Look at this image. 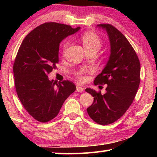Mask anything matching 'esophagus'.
Here are the masks:
<instances>
[{
  "label": "esophagus",
  "instance_id": "1",
  "mask_svg": "<svg viewBox=\"0 0 157 157\" xmlns=\"http://www.w3.org/2000/svg\"><path fill=\"white\" fill-rule=\"evenodd\" d=\"M76 91L77 92H83L84 88L80 86H76Z\"/></svg>",
  "mask_w": 157,
  "mask_h": 157
}]
</instances>
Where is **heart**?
<instances>
[{
  "label": "heart",
  "instance_id": "1",
  "mask_svg": "<svg viewBox=\"0 0 157 157\" xmlns=\"http://www.w3.org/2000/svg\"><path fill=\"white\" fill-rule=\"evenodd\" d=\"M82 41L84 49L86 52L95 51L97 52L98 50L100 49L102 45V41L100 37L97 35L96 34L93 33H87L84 34V35H82ZM68 45V43L67 41L65 42L64 44H63V52L67 48ZM89 71L85 70V69H81V70L77 71L75 76L79 82L82 83V82H85L88 80V76H87V73Z\"/></svg>",
  "mask_w": 157,
  "mask_h": 157
}]
</instances>
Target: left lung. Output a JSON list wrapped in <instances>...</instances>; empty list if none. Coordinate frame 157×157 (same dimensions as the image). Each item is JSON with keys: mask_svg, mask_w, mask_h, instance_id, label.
<instances>
[{"mask_svg": "<svg viewBox=\"0 0 157 157\" xmlns=\"http://www.w3.org/2000/svg\"><path fill=\"white\" fill-rule=\"evenodd\" d=\"M105 29L110 41L111 54L107 65L94 80V84H107L105 94L86 89L94 97L87 108L93 121L102 125L114 123L128 109L139 89L140 63L127 38L111 24H99Z\"/></svg>", "mask_w": 157, "mask_h": 157, "instance_id": "8db88e82", "label": "left lung"}]
</instances>
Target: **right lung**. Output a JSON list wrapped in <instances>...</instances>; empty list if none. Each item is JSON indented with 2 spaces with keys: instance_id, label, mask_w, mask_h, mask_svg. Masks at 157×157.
Here are the masks:
<instances>
[{
  "instance_id": "right-lung-1",
  "label": "right lung",
  "mask_w": 157,
  "mask_h": 157,
  "mask_svg": "<svg viewBox=\"0 0 157 157\" xmlns=\"http://www.w3.org/2000/svg\"><path fill=\"white\" fill-rule=\"evenodd\" d=\"M80 27L45 23L23 39L13 66L15 88L21 104L41 123L52 120L69 95L75 91L72 82L49 80L48 75L59 62V44Z\"/></svg>"
}]
</instances>
